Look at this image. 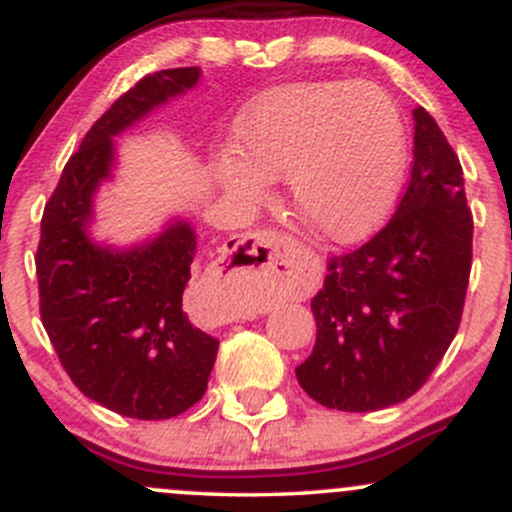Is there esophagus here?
Segmentation results:
<instances>
[{"label": "esophagus", "instance_id": "esophagus-1", "mask_svg": "<svg viewBox=\"0 0 512 512\" xmlns=\"http://www.w3.org/2000/svg\"><path fill=\"white\" fill-rule=\"evenodd\" d=\"M291 240L276 231H252L240 236L236 243L228 248L231 257L240 262L236 272L260 276V279H272V281H289V262H286V252H289ZM243 310L231 308L226 313V322H238L245 320Z\"/></svg>", "mask_w": 512, "mask_h": 512}]
</instances>
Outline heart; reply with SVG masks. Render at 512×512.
<instances>
[{
	"label": "heart",
	"mask_w": 512,
	"mask_h": 512,
	"mask_svg": "<svg viewBox=\"0 0 512 512\" xmlns=\"http://www.w3.org/2000/svg\"><path fill=\"white\" fill-rule=\"evenodd\" d=\"M233 154L216 180L240 202H262L264 180L289 182L293 209L317 236L351 243L395 204L404 129L383 88L298 81L264 93L238 117Z\"/></svg>",
	"instance_id": "b5f03b06"
}]
</instances>
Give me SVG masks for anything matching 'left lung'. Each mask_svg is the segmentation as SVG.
Wrapping results in <instances>:
<instances>
[{
	"instance_id": "left-lung-1",
	"label": "left lung",
	"mask_w": 512,
	"mask_h": 512,
	"mask_svg": "<svg viewBox=\"0 0 512 512\" xmlns=\"http://www.w3.org/2000/svg\"><path fill=\"white\" fill-rule=\"evenodd\" d=\"M460 158L424 108L399 207L368 243L327 262L310 303L317 337L296 368L327 409L375 411L419 392L455 339L472 269Z\"/></svg>"
}]
</instances>
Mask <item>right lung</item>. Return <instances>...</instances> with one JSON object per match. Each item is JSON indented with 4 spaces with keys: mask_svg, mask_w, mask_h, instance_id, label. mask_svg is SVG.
Returning <instances> with one entry per match:
<instances>
[{
    "mask_svg": "<svg viewBox=\"0 0 512 512\" xmlns=\"http://www.w3.org/2000/svg\"><path fill=\"white\" fill-rule=\"evenodd\" d=\"M199 67L146 74L86 132L40 221L35 252L40 317L72 383L105 409L142 421L173 419L207 392L219 339L182 308L197 238L175 221L127 252L86 236L93 195L110 175L113 137L192 88Z\"/></svg>",
    "mask_w": 512,
    "mask_h": 512,
    "instance_id": "obj_1",
    "label": "right lung"
}]
</instances>
